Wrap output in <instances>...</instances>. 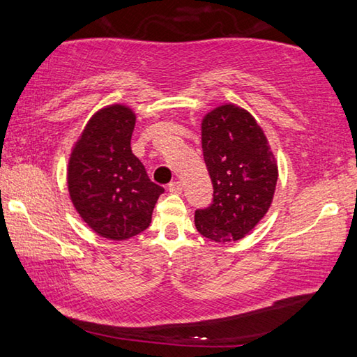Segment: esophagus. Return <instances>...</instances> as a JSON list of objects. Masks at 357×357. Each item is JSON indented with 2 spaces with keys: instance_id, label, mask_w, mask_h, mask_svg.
<instances>
[{
  "instance_id": "esophagus-1",
  "label": "esophagus",
  "mask_w": 357,
  "mask_h": 357,
  "mask_svg": "<svg viewBox=\"0 0 357 357\" xmlns=\"http://www.w3.org/2000/svg\"><path fill=\"white\" fill-rule=\"evenodd\" d=\"M167 190L171 191V192H182L183 185H182V182H178V180H174V182L169 183Z\"/></svg>"
}]
</instances>
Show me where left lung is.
Returning a JSON list of instances; mask_svg holds the SVG:
<instances>
[{"label": "left lung", "mask_w": 357, "mask_h": 357, "mask_svg": "<svg viewBox=\"0 0 357 357\" xmlns=\"http://www.w3.org/2000/svg\"><path fill=\"white\" fill-rule=\"evenodd\" d=\"M202 151L213 199L196 210V229L218 243L238 241L271 207L278 178L275 158L253 116L232 104L206 115Z\"/></svg>", "instance_id": "obj_1"}]
</instances>
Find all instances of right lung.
<instances>
[{"label":"right lung","mask_w":357,"mask_h":357,"mask_svg":"<svg viewBox=\"0 0 357 357\" xmlns=\"http://www.w3.org/2000/svg\"><path fill=\"white\" fill-rule=\"evenodd\" d=\"M136 115L109 106L91 116L75 144L68 188L82 220L99 236L126 241L147 229L165 188L151 182L131 150Z\"/></svg>","instance_id":"add662e5"}]
</instances>
